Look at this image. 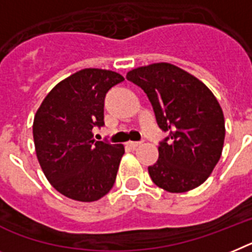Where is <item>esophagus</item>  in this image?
<instances>
[{
  "label": "esophagus",
  "mask_w": 252,
  "mask_h": 252,
  "mask_svg": "<svg viewBox=\"0 0 252 252\" xmlns=\"http://www.w3.org/2000/svg\"><path fill=\"white\" fill-rule=\"evenodd\" d=\"M139 145H141V142H132V141L128 142V146H129L130 149H136V147H138Z\"/></svg>",
  "instance_id": "34e87169"
}]
</instances>
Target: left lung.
Masks as SVG:
<instances>
[{
  "instance_id": "8db88e82",
  "label": "left lung",
  "mask_w": 252,
  "mask_h": 252,
  "mask_svg": "<svg viewBox=\"0 0 252 252\" xmlns=\"http://www.w3.org/2000/svg\"><path fill=\"white\" fill-rule=\"evenodd\" d=\"M126 79L142 88L160 129L169 136L149 166L158 187L181 193L202 185L219 161L225 126L221 107L202 82L168 63L128 71Z\"/></svg>"
}]
</instances>
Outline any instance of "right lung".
<instances>
[{"instance_id": "add662e5", "label": "right lung", "mask_w": 252, "mask_h": 252, "mask_svg": "<svg viewBox=\"0 0 252 252\" xmlns=\"http://www.w3.org/2000/svg\"><path fill=\"white\" fill-rule=\"evenodd\" d=\"M120 74L83 69L61 80L41 103L33 123L35 154L52 187L77 201L100 200L113 188L123 145L94 141L103 123V101Z\"/></svg>"}]
</instances>
